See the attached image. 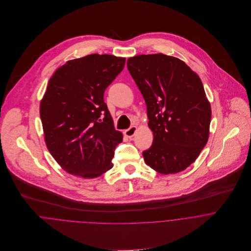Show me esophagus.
Here are the masks:
<instances>
[{"label": "esophagus", "instance_id": "1", "mask_svg": "<svg viewBox=\"0 0 251 251\" xmlns=\"http://www.w3.org/2000/svg\"><path fill=\"white\" fill-rule=\"evenodd\" d=\"M136 130H137V127L134 126H130L128 129L125 130V135H126V137H128V138H131V137H133V135L135 134Z\"/></svg>", "mask_w": 251, "mask_h": 251}]
</instances>
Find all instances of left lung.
<instances>
[{
  "instance_id": "obj_1",
  "label": "left lung",
  "mask_w": 251,
  "mask_h": 251,
  "mask_svg": "<svg viewBox=\"0 0 251 251\" xmlns=\"http://www.w3.org/2000/svg\"><path fill=\"white\" fill-rule=\"evenodd\" d=\"M127 69L153 133L152 145L143 151L146 164L164 175L186 169L210 134L212 110L201 79L184 62L161 53L129 58Z\"/></svg>"
}]
</instances>
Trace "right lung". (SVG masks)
<instances>
[{
  "instance_id": "right-lung-1",
  "label": "right lung",
  "mask_w": 251,
  "mask_h": 251,
  "mask_svg": "<svg viewBox=\"0 0 251 251\" xmlns=\"http://www.w3.org/2000/svg\"><path fill=\"white\" fill-rule=\"evenodd\" d=\"M125 64V58L91 54L67 62L50 78L40 119L48 151L68 173L93 179L113 167L123 134L103 96Z\"/></svg>"
}]
</instances>
